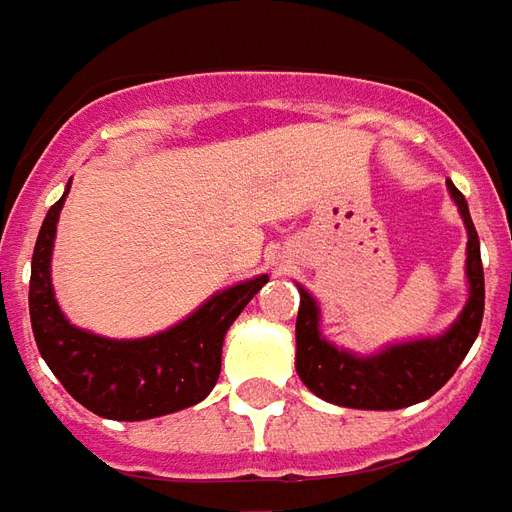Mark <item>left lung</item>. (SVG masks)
I'll use <instances>...</instances> for the list:
<instances>
[{
  "label": "left lung",
  "mask_w": 512,
  "mask_h": 512,
  "mask_svg": "<svg viewBox=\"0 0 512 512\" xmlns=\"http://www.w3.org/2000/svg\"><path fill=\"white\" fill-rule=\"evenodd\" d=\"M447 187L469 234V245H466L469 300L458 320L441 336L389 344L375 355H355L322 336L320 306L303 286H297L300 289V311L295 325L297 375L306 383L308 391H314L325 402L342 408H361V411L408 408L433 397L455 375L460 361L471 350L480 333L482 308H485L480 237L471 223L463 192L449 179Z\"/></svg>",
  "instance_id": "8db88e82"
}]
</instances>
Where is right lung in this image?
<instances>
[{"label": "right lung", "instance_id": "1", "mask_svg": "<svg viewBox=\"0 0 512 512\" xmlns=\"http://www.w3.org/2000/svg\"><path fill=\"white\" fill-rule=\"evenodd\" d=\"M63 198L46 212L32 253L30 320L43 361L88 411L115 422H140L201 402L220 378L223 339L267 275L217 292L187 320L143 339H107L65 320L54 300L52 248Z\"/></svg>", "mask_w": 512, "mask_h": 512}]
</instances>
